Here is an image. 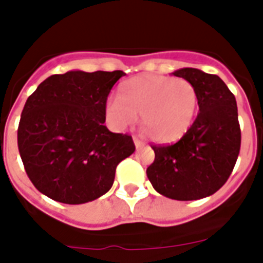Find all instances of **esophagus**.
I'll return each mask as SVG.
<instances>
[{"instance_id":"34e87169","label":"esophagus","mask_w":263,"mask_h":263,"mask_svg":"<svg viewBox=\"0 0 263 263\" xmlns=\"http://www.w3.org/2000/svg\"><path fill=\"white\" fill-rule=\"evenodd\" d=\"M134 143H135V146H136V148H139V147H143L144 146V142L143 140H140L139 138H134Z\"/></svg>"}]
</instances>
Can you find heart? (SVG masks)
<instances>
[{
  "instance_id": "heart-1",
  "label": "heart",
  "mask_w": 263,
  "mask_h": 263,
  "mask_svg": "<svg viewBox=\"0 0 263 263\" xmlns=\"http://www.w3.org/2000/svg\"><path fill=\"white\" fill-rule=\"evenodd\" d=\"M199 109V95L188 80L172 76H135L121 83L119 97L106 102V116L116 128L135 123L140 116L144 134L154 142L169 143L191 128Z\"/></svg>"
}]
</instances>
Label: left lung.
<instances>
[{
    "mask_svg": "<svg viewBox=\"0 0 263 263\" xmlns=\"http://www.w3.org/2000/svg\"><path fill=\"white\" fill-rule=\"evenodd\" d=\"M172 75L194 84L199 115L176 143L152 144L156 158L146 173L161 195L202 199L227 183L236 164L241 143L236 98L217 75L195 68H183Z\"/></svg>",
    "mask_w": 263,
    "mask_h": 263,
    "instance_id": "obj_1",
    "label": "left lung"
}]
</instances>
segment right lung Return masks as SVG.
<instances>
[{"label":"right lung","mask_w":263,"mask_h":263,"mask_svg":"<svg viewBox=\"0 0 263 263\" xmlns=\"http://www.w3.org/2000/svg\"><path fill=\"white\" fill-rule=\"evenodd\" d=\"M123 71H71L39 84L23 107L17 146L43 195L80 204L106 194L117 165L135 152L128 134L103 125L107 95Z\"/></svg>","instance_id":"add662e5"}]
</instances>
